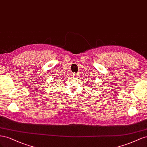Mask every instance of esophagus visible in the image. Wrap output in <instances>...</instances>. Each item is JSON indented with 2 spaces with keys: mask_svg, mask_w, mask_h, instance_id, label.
Listing matches in <instances>:
<instances>
[{
  "mask_svg": "<svg viewBox=\"0 0 147 147\" xmlns=\"http://www.w3.org/2000/svg\"><path fill=\"white\" fill-rule=\"evenodd\" d=\"M71 76H72L73 77H78L79 76V74L76 73H73L72 74H71Z\"/></svg>",
  "mask_w": 147,
  "mask_h": 147,
  "instance_id": "obj_1",
  "label": "esophagus"
}]
</instances>
